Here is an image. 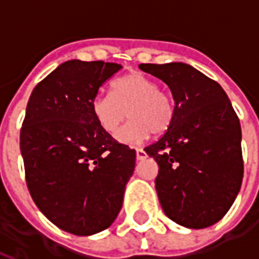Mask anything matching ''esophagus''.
Instances as JSON below:
<instances>
[{"mask_svg":"<svg viewBox=\"0 0 259 259\" xmlns=\"http://www.w3.org/2000/svg\"><path fill=\"white\" fill-rule=\"evenodd\" d=\"M146 155V151H144L143 148H136V158H137V159H144Z\"/></svg>","mask_w":259,"mask_h":259,"instance_id":"obj_1","label":"esophagus"}]
</instances>
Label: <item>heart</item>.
<instances>
[{
  "label": "heart",
  "mask_w": 259,
  "mask_h": 259,
  "mask_svg": "<svg viewBox=\"0 0 259 259\" xmlns=\"http://www.w3.org/2000/svg\"><path fill=\"white\" fill-rule=\"evenodd\" d=\"M128 112L126 113L125 111ZM91 113L98 126L113 135L129 115L130 119L116 133V140L136 144L152 135H162L175 116V102L168 91L140 72H132L113 81L112 94H97L91 100Z\"/></svg>",
  "instance_id": "heart-1"
}]
</instances>
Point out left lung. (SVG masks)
I'll return each mask as SVG.
<instances>
[{"instance_id":"obj_1","label":"left lung","mask_w":259,"mask_h":259,"mask_svg":"<svg viewBox=\"0 0 259 259\" xmlns=\"http://www.w3.org/2000/svg\"><path fill=\"white\" fill-rule=\"evenodd\" d=\"M139 68L168 84L175 100L172 124L144 148L159 166V204L180 226H212L226 215L243 182L241 127L232 102L215 80L190 65Z\"/></svg>"}]
</instances>
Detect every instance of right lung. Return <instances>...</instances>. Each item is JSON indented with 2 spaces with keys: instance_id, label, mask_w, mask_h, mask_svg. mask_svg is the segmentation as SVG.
Listing matches in <instances>:
<instances>
[{
  "instance_id": "add662e5",
  "label": "right lung",
  "mask_w": 259,
  "mask_h": 259,
  "mask_svg": "<svg viewBox=\"0 0 259 259\" xmlns=\"http://www.w3.org/2000/svg\"><path fill=\"white\" fill-rule=\"evenodd\" d=\"M122 65L72 59L31 91L20 129L26 183L37 208L68 233L109 228L135 172L136 151L98 126L91 100Z\"/></svg>"
}]
</instances>
